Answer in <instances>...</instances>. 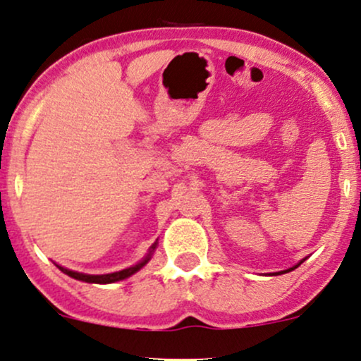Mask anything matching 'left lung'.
Returning a JSON list of instances; mask_svg holds the SVG:
<instances>
[{"label": "left lung", "instance_id": "1", "mask_svg": "<svg viewBox=\"0 0 361 361\" xmlns=\"http://www.w3.org/2000/svg\"><path fill=\"white\" fill-rule=\"evenodd\" d=\"M301 262H302V260H301ZM301 262H299V264H301ZM299 264H298V266H299ZM298 266H294V267H290V269H288V271H282V272H277V274H284V272H290V271H294V269H296Z\"/></svg>", "mask_w": 361, "mask_h": 361}]
</instances>
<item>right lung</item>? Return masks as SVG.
<instances>
[{"label": "right lung", "instance_id": "1", "mask_svg": "<svg viewBox=\"0 0 361 361\" xmlns=\"http://www.w3.org/2000/svg\"><path fill=\"white\" fill-rule=\"evenodd\" d=\"M154 249H156V244L151 245V249H149V252H147V255H146V257L142 259L141 262H139V264H136V266H133V267H128V269H124V271H119V272H112V274L92 276V274H82V272L71 271V269H65V267H62V266H59V264H56V267H59L60 271L63 272V274L71 276V277H73V279H77V281H84V282H94V284H111V282L123 281V279H126V277L133 276L134 272H137L139 269H141L142 266H146V264H147V260H149V259H151V255H153Z\"/></svg>", "mask_w": 361, "mask_h": 361}]
</instances>
